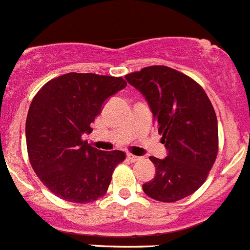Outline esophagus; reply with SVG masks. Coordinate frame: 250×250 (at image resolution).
<instances>
[{"label":"esophagus","instance_id":"1","mask_svg":"<svg viewBox=\"0 0 250 250\" xmlns=\"http://www.w3.org/2000/svg\"><path fill=\"white\" fill-rule=\"evenodd\" d=\"M127 159L130 160V162L135 163V162H138V160H140L141 158H140V157H137V155H133V154H131V153H127Z\"/></svg>","mask_w":250,"mask_h":250}]
</instances>
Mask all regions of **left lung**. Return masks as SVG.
<instances>
[{
	"label": "left lung",
	"mask_w": 250,
	"mask_h": 250,
	"mask_svg": "<svg viewBox=\"0 0 250 250\" xmlns=\"http://www.w3.org/2000/svg\"><path fill=\"white\" fill-rule=\"evenodd\" d=\"M125 79L149 104L167 150L164 159L149 157L157 171L143 192L167 203L191 196L207 180L219 149L216 114L206 91L165 65L147 66Z\"/></svg>",
	"instance_id": "left-lung-1"
}]
</instances>
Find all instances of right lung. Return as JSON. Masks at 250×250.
I'll list each match as a JSON object with an SVG mask.
<instances>
[{"label": "right lung", "mask_w": 250, "mask_h": 250, "mask_svg": "<svg viewBox=\"0 0 250 250\" xmlns=\"http://www.w3.org/2000/svg\"><path fill=\"white\" fill-rule=\"evenodd\" d=\"M126 85L123 78L68 73L52 79L34 97L25 124L29 159L57 197L88 203L105 194L125 153L93 148L83 135L92 131L104 101Z\"/></svg>", "instance_id": "obj_1"}]
</instances>
